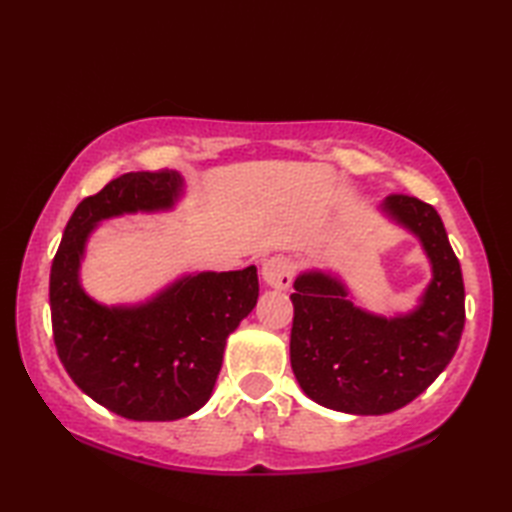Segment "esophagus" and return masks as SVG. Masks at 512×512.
Instances as JSON below:
<instances>
[{"mask_svg": "<svg viewBox=\"0 0 512 512\" xmlns=\"http://www.w3.org/2000/svg\"><path fill=\"white\" fill-rule=\"evenodd\" d=\"M292 273H295V266L284 255L270 257L262 266V277L266 284L279 290H286L292 284Z\"/></svg>", "mask_w": 512, "mask_h": 512, "instance_id": "1", "label": "esophagus"}]
</instances>
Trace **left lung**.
Here are the masks:
<instances>
[{
    "instance_id": "obj_1",
    "label": "left lung",
    "mask_w": 512,
    "mask_h": 512,
    "mask_svg": "<svg viewBox=\"0 0 512 512\" xmlns=\"http://www.w3.org/2000/svg\"><path fill=\"white\" fill-rule=\"evenodd\" d=\"M385 211L420 237L433 281L420 308L385 319L356 308L345 286L303 273L292 292L290 365L319 405L380 416L409 405L449 365L464 330V281L438 211L413 195L391 193Z\"/></svg>"
}]
</instances>
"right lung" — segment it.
<instances>
[{
    "label": "right lung",
    "mask_w": 512,
    "mask_h": 512,
    "mask_svg": "<svg viewBox=\"0 0 512 512\" xmlns=\"http://www.w3.org/2000/svg\"><path fill=\"white\" fill-rule=\"evenodd\" d=\"M176 171L123 173L83 198L50 268L52 336L65 372L92 400L129 420L165 422L198 411L220 374L226 339L259 297L257 268L189 275L136 308H105L85 295L79 264L107 217L169 209Z\"/></svg>",
    "instance_id": "obj_1"
}]
</instances>
